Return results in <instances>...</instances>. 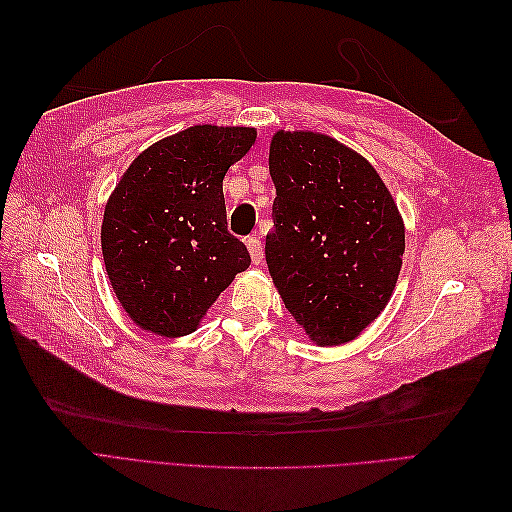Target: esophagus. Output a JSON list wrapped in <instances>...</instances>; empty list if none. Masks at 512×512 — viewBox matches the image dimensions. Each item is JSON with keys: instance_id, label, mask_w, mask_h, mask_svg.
Listing matches in <instances>:
<instances>
[{"instance_id": "esophagus-1", "label": "esophagus", "mask_w": 512, "mask_h": 512, "mask_svg": "<svg viewBox=\"0 0 512 512\" xmlns=\"http://www.w3.org/2000/svg\"><path fill=\"white\" fill-rule=\"evenodd\" d=\"M247 250H250V256H252V262L258 267L262 265V260H265V250H262V243L258 237H252L247 239Z\"/></svg>"}]
</instances>
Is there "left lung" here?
Here are the masks:
<instances>
[{
	"instance_id": "obj_1",
	"label": "left lung",
	"mask_w": 512,
	"mask_h": 512,
	"mask_svg": "<svg viewBox=\"0 0 512 512\" xmlns=\"http://www.w3.org/2000/svg\"><path fill=\"white\" fill-rule=\"evenodd\" d=\"M265 256L292 318L316 346L359 337L391 301L406 252L393 194L361 153L333 136L277 130Z\"/></svg>"
}]
</instances>
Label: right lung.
Masks as SVG:
<instances>
[{"mask_svg": "<svg viewBox=\"0 0 512 512\" xmlns=\"http://www.w3.org/2000/svg\"><path fill=\"white\" fill-rule=\"evenodd\" d=\"M254 141L256 128H185L138 153L108 196L104 267L138 329L190 335L250 267L247 247L228 232L222 183Z\"/></svg>", "mask_w": 512, "mask_h": 512, "instance_id": "right-lung-1", "label": "right lung"}]
</instances>
